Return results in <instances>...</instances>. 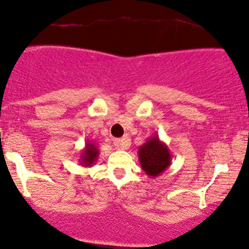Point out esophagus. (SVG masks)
Masks as SVG:
<instances>
[{
	"label": "esophagus",
	"instance_id": "1",
	"mask_svg": "<svg viewBox=\"0 0 249 249\" xmlns=\"http://www.w3.org/2000/svg\"><path fill=\"white\" fill-rule=\"evenodd\" d=\"M130 143H131L130 138L125 136V137L114 141V146H116L118 150H126V149H129Z\"/></svg>",
	"mask_w": 249,
	"mask_h": 249
}]
</instances>
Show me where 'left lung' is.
Returning <instances> with one entry per match:
<instances>
[{"mask_svg": "<svg viewBox=\"0 0 249 249\" xmlns=\"http://www.w3.org/2000/svg\"><path fill=\"white\" fill-rule=\"evenodd\" d=\"M138 160L148 177L156 178L166 171L172 162V154L159 136H153L138 149Z\"/></svg>", "mask_w": 249, "mask_h": 249, "instance_id": "obj_1", "label": "left lung"}]
</instances>
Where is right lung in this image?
<instances>
[{"mask_svg": "<svg viewBox=\"0 0 249 249\" xmlns=\"http://www.w3.org/2000/svg\"><path fill=\"white\" fill-rule=\"evenodd\" d=\"M99 158V149L95 142H87L85 148L81 151V156L78 162L82 167H91Z\"/></svg>", "mask_w": 249, "mask_h": 249, "instance_id": "add662e5", "label": "right lung"}]
</instances>
